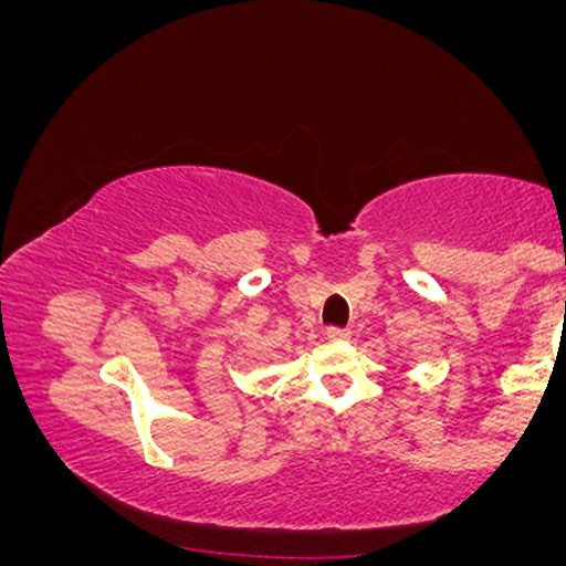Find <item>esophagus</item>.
Instances as JSON below:
<instances>
[{
  "mask_svg": "<svg viewBox=\"0 0 566 566\" xmlns=\"http://www.w3.org/2000/svg\"><path fill=\"white\" fill-rule=\"evenodd\" d=\"M348 336H352V333L346 328H325V338L328 340H348Z\"/></svg>",
  "mask_w": 566,
  "mask_h": 566,
  "instance_id": "34e87169",
  "label": "esophagus"
}]
</instances>
